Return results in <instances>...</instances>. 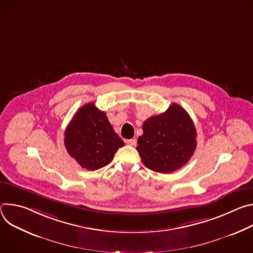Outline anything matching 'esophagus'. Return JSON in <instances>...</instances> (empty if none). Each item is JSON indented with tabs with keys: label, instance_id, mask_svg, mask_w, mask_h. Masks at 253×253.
<instances>
[{
	"label": "esophagus",
	"instance_id": "1",
	"mask_svg": "<svg viewBox=\"0 0 253 253\" xmlns=\"http://www.w3.org/2000/svg\"><path fill=\"white\" fill-rule=\"evenodd\" d=\"M127 144L130 146H136L137 140L136 139H129V140H127Z\"/></svg>",
	"mask_w": 253,
	"mask_h": 253
}]
</instances>
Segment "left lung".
Wrapping results in <instances>:
<instances>
[{
	"label": "left lung",
	"instance_id": "left-lung-1",
	"mask_svg": "<svg viewBox=\"0 0 253 253\" xmlns=\"http://www.w3.org/2000/svg\"><path fill=\"white\" fill-rule=\"evenodd\" d=\"M137 151L143 164L159 173H171L184 166L196 149V129L189 114L172 104L142 126Z\"/></svg>",
	"mask_w": 253,
	"mask_h": 253
}]
</instances>
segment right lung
Listing matches in <instances>:
<instances>
[{
	"mask_svg": "<svg viewBox=\"0 0 253 253\" xmlns=\"http://www.w3.org/2000/svg\"><path fill=\"white\" fill-rule=\"evenodd\" d=\"M65 147L71 157L90 171L109 164L124 146L108 120L106 113L94 103L82 106L65 130Z\"/></svg>",
	"mask_w": 253,
	"mask_h": 253,
	"instance_id": "obj_1",
	"label": "right lung"
}]
</instances>
